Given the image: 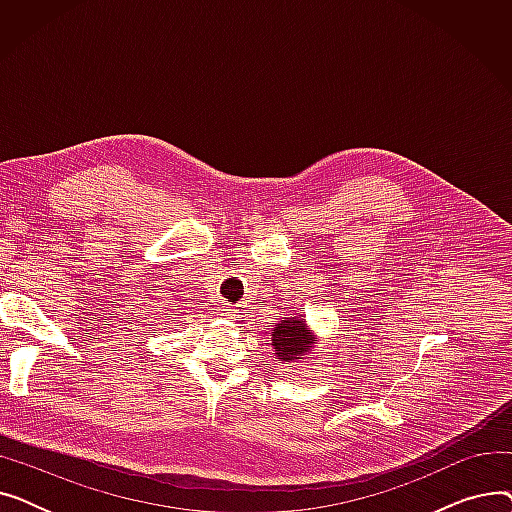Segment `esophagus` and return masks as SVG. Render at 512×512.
Wrapping results in <instances>:
<instances>
[{
	"mask_svg": "<svg viewBox=\"0 0 512 512\" xmlns=\"http://www.w3.org/2000/svg\"><path fill=\"white\" fill-rule=\"evenodd\" d=\"M222 311H224V315H234L236 313V309L232 305H226Z\"/></svg>",
	"mask_w": 512,
	"mask_h": 512,
	"instance_id": "esophagus-1",
	"label": "esophagus"
}]
</instances>
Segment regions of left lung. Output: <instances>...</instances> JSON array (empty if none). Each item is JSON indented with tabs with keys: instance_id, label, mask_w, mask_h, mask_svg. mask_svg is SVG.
Returning a JSON list of instances; mask_svg holds the SVG:
<instances>
[{
	"instance_id": "left-lung-1",
	"label": "left lung",
	"mask_w": 512,
	"mask_h": 512,
	"mask_svg": "<svg viewBox=\"0 0 512 512\" xmlns=\"http://www.w3.org/2000/svg\"><path fill=\"white\" fill-rule=\"evenodd\" d=\"M272 344L282 361H294L309 351V330L301 319L284 317L282 324H278V328L272 332Z\"/></svg>"
}]
</instances>
